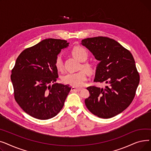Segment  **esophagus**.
Returning <instances> with one entry per match:
<instances>
[{
	"label": "esophagus",
	"instance_id": "34e87169",
	"mask_svg": "<svg viewBox=\"0 0 151 151\" xmlns=\"http://www.w3.org/2000/svg\"><path fill=\"white\" fill-rule=\"evenodd\" d=\"M81 90V89L80 88H76L75 87H71V91L73 92H80Z\"/></svg>",
	"mask_w": 151,
	"mask_h": 151
}]
</instances>
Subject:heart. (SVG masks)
<instances>
[{
  "label": "heart",
  "instance_id": "heart-1",
  "mask_svg": "<svg viewBox=\"0 0 151 151\" xmlns=\"http://www.w3.org/2000/svg\"><path fill=\"white\" fill-rule=\"evenodd\" d=\"M72 54L75 58L80 62H85L89 58V52L84 47L81 46L75 47L73 49ZM54 65L59 71H62L63 69V61L60 56H58L55 59ZM81 68L85 70L89 73L93 71V66L89 62H84L81 64ZM87 80V75L84 71H79L75 73H67L62 77V81L63 83L69 84L73 87L82 86Z\"/></svg>",
  "mask_w": 151,
  "mask_h": 151
}]
</instances>
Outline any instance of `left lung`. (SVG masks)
Returning <instances> with one entry per match:
<instances>
[{"label":"left lung","mask_w":151,"mask_h":151,"mask_svg":"<svg viewBox=\"0 0 151 151\" xmlns=\"http://www.w3.org/2000/svg\"><path fill=\"white\" fill-rule=\"evenodd\" d=\"M81 44L100 61L94 82L106 84L105 88H87L90 96L85 99L86 106L99 117H113L127 108L135 96L139 75L134 58L128 50L108 37L88 38Z\"/></svg>","instance_id":"left-lung-1"}]
</instances>
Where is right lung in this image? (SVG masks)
<instances>
[{
	"instance_id": "right-lung-1",
	"label": "right lung",
	"mask_w": 151,
	"mask_h": 151,
	"mask_svg": "<svg viewBox=\"0 0 151 151\" xmlns=\"http://www.w3.org/2000/svg\"><path fill=\"white\" fill-rule=\"evenodd\" d=\"M68 44L64 40L45 39L24 50L17 59L11 75L14 97L30 116L49 119L63 108L71 88L55 83L59 76L54 62Z\"/></svg>"
}]
</instances>
